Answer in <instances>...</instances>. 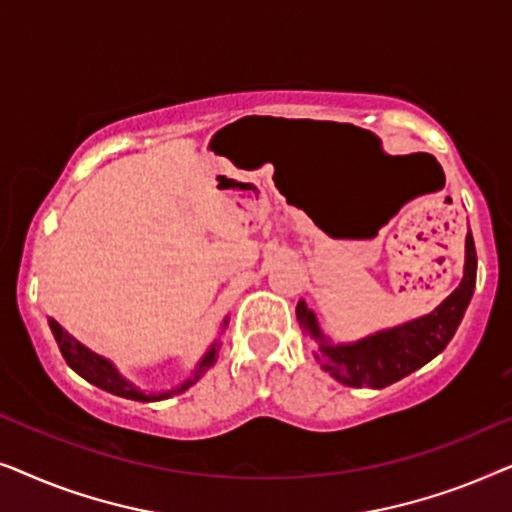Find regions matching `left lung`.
Wrapping results in <instances>:
<instances>
[{
    "mask_svg": "<svg viewBox=\"0 0 512 512\" xmlns=\"http://www.w3.org/2000/svg\"><path fill=\"white\" fill-rule=\"evenodd\" d=\"M475 270H478V256H475L473 235L468 230L464 279L457 289L426 317L375 333L354 345H328L317 326V317L312 310H307L303 300L296 307V317L303 331L321 342V368L328 370L335 380L347 387L384 389L403 380L405 375L415 373L447 347L471 303Z\"/></svg>",
    "mask_w": 512,
    "mask_h": 512,
    "instance_id": "1",
    "label": "left lung"
}]
</instances>
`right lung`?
Returning a JSON list of instances; mask_svg holds the SVG:
<instances>
[{
	"mask_svg": "<svg viewBox=\"0 0 512 512\" xmlns=\"http://www.w3.org/2000/svg\"><path fill=\"white\" fill-rule=\"evenodd\" d=\"M48 324H51V331L55 335V340H58V347H60L62 356H65V361H67L69 368L76 370V373H79L83 380H88L90 384H95V387L109 391V394H114V396L130 398V401L149 403V401H163V398H170V396L181 394V391H186L188 387H191V384L198 382L200 377L205 375V370L209 366H214L216 354H219V349H216V345L209 349L205 359L200 361V366L195 368V373L188 377V380L181 384V387L170 389V391H163V394H144V391H139L137 387H132L130 382H125L123 377L116 373L114 366H111L107 359H102V356L93 354V352H90V349L83 347L81 342H76L67 331H62V326L58 324V321L48 319ZM223 326H226V324H223Z\"/></svg>",
	"mask_w": 512,
	"mask_h": 512,
	"instance_id": "add662e5",
	"label": "right lung"
}]
</instances>
